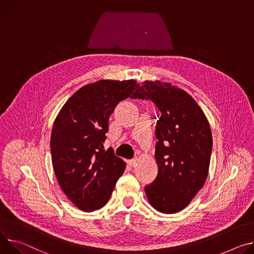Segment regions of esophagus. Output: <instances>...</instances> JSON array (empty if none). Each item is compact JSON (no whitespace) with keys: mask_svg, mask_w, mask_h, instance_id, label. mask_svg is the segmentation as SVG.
<instances>
[{"mask_svg":"<svg viewBox=\"0 0 254 254\" xmlns=\"http://www.w3.org/2000/svg\"><path fill=\"white\" fill-rule=\"evenodd\" d=\"M127 162H128V164H129L130 166H135V165H136V162H137V159H136V158H132V159H129Z\"/></svg>","mask_w":254,"mask_h":254,"instance_id":"34e87169","label":"esophagus"}]
</instances>
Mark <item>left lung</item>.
Returning <instances> with one entry per match:
<instances>
[{
    "instance_id": "obj_1",
    "label": "left lung",
    "mask_w": 254,
    "mask_h": 254,
    "mask_svg": "<svg viewBox=\"0 0 254 254\" xmlns=\"http://www.w3.org/2000/svg\"><path fill=\"white\" fill-rule=\"evenodd\" d=\"M131 99L150 100L160 112L156 123V179L144 190L151 206L163 214L185 209L204 186L213 139L209 122L184 90L160 80L141 82Z\"/></svg>"
}]
</instances>
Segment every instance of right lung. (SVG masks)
Wrapping results in <instances>:
<instances>
[{
	"label": "right lung",
	"mask_w": 254,
	"mask_h": 254,
	"mask_svg": "<svg viewBox=\"0 0 254 254\" xmlns=\"http://www.w3.org/2000/svg\"><path fill=\"white\" fill-rule=\"evenodd\" d=\"M136 80L102 79L76 91L56 117L50 138L52 165L61 188L81 211L109 201L126 163L105 150L109 118L119 102L131 97Z\"/></svg>",
	"instance_id": "right-lung-1"
}]
</instances>
